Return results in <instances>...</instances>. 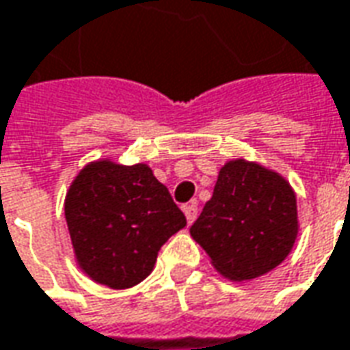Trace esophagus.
I'll use <instances>...</instances> for the list:
<instances>
[{
	"label": "esophagus",
	"instance_id": "34e87169",
	"mask_svg": "<svg viewBox=\"0 0 350 350\" xmlns=\"http://www.w3.org/2000/svg\"><path fill=\"white\" fill-rule=\"evenodd\" d=\"M184 215L187 218V224H191L195 218H197V203H189L184 206Z\"/></svg>",
	"mask_w": 350,
	"mask_h": 350
}]
</instances>
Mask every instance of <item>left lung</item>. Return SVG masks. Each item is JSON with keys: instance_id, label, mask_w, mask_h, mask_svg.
I'll list each match as a JSON object with an SVG mask.
<instances>
[{"instance_id": "1", "label": "left lung", "mask_w": 350, "mask_h": 350, "mask_svg": "<svg viewBox=\"0 0 350 350\" xmlns=\"http://www.w3.org/2000/svg\"><path fill=\"white\" fill-rule=\"evenodd\" d=\"M297 199L280 174L243 159L220 168L215 191L189 232L228 280L270 272L297 237Z\"/></svg>"}]
</instances>
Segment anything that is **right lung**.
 I'll list each match as a JSON object with an SVG mask.
<instances>
[{
	"label": "right lung",
	"mask_w": 350,
	"mask_h": 350,
	"mask_svg": "<svg viewBox=\"0 0 350 350\" xmlns=\"http://www.w3.org/2000/svg\"><path fill=\"white\" fill-rule=\"evenodd\" d=\"M65 218L76 260L97 284L126 289L151 274L161 247L185 226L147 165H88L70 185Z\"/></svg>",
	"instance_id": "1"
}]
</instances>
